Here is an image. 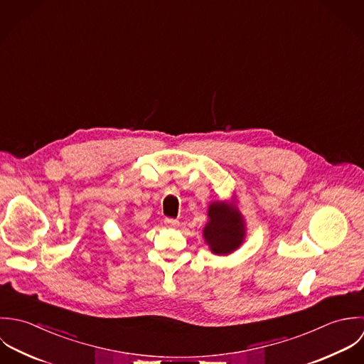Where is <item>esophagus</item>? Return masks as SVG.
I'll use <instances>...</instances> for the list:
<instances>
[{"mask_svg":"<svg viewBox=\"0 0 364 364\" xmlns=\"http://www.w3.org/2000/svg\"><path fill=\"white\" fill-rule=\"evenodd\" d=\"M164 225L168 226V228H176L178 225V220L177 219L166 218L164 219Z\"/></svg>","mask_w":364,"mask_h":364,"instance_id":"1","label":"esophagus"}]
</instances>
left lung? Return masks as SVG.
<instances>
[{"mask_svg":"<svg viewBox=\"0 0 364 364\" xmlns=\"http://www.w3.org/2000/svg\"><path fill=\"white\" fill-rule=\"evenodd\" d=\"M208 223L204 228V239L215 255H229L245 239V222L242 214L223 201L213 203L208 208Z\"/></svg>","mask_w":364,"mask_h":364,"instance_id":"obj_1","label":"left lung"}]
</instances>
